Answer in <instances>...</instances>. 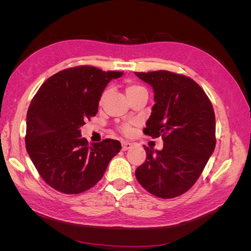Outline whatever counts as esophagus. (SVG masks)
Instances as JSON below:
<instances>
[{"mask_svg":"<svg viewBox=\"0 0 251 251\" xmlns=\"http://www.w3.org/2000/svg\"><path fill=\"white\" fill-rule=\"evenodd\" d=\"M132 148V143L128 142V141H123L121 142V149L123 151H127L128 149Z\"/></svg>","mask_w":251,"mask_h":251,"instance_id":"esophagus-1","label":"esophagus"}]
</instances>
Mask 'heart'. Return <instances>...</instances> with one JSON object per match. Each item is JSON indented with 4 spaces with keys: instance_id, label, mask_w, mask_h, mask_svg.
<instances>
[{
    "instance_id": "1",
    "label": "heart",
    "mask_w": 251,
    "mask_h": 251,
    "mask_svg": "<svg viewBox=\"0 0 251 251\" xmlns=\"http://www.w3.org/2000/svg\"><path fill=\"white\" fill-rule=\"evenodd\" d=\"M141 90H146V89H144L141 86H139V85H136V83H128V85L126 88V92L127 96H130V95H132L136 92H139V91H141ZM108 93H109V90H105L104 92L102 93V95L100 97V103H102L104 101ZM120 131H121V133L125 134V135H130L131 132H132V127L128 124H125V125L120 126Z\"/></svg>"
}]
</instances>
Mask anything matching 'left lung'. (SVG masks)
Segmentation results:
<instances>
[{
  "label": "left lung",
  "instance_id": "obj_1",
  "mask_svg": "<svg viewBox=\"0 0 251 251\" xmlns=\"http://www.w3.org/2000/svg\"><path fill=\"white\" fill-rule=\"evenodd\" d=\"M153 87L156 103L143 133L161 136L163 149L144 148L147 160L135 176L159 198L186 193L202 174L216 147V117L203 89L185 75L160 70L135 72Z\"/></svg>",
  "mask_w": 251,
  "mask_h": 251
}]
</instances>
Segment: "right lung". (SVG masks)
I'll use <instances>...</instances> for the list:
<instances>
[{"instance_id":"obj_1","label":"right lung","mask_w":251,"mask_h":251,"mask_svg":"<svg viewBox=\"0 0 251 251\" xmlns=\"http://www.w3.org/2000/svg\"><path fill=\"white\" fill-rule=\"evenodd\" d=\"M124 72L91 66L52 75L32 98L27 112L26 149L43 180L63 194H80L94 186L121 150L118 140L89 143L79 127L96 115L111 79Z\"/></svg>"}]
</instances>
